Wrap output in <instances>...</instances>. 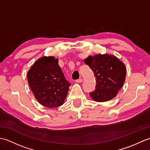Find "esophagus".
Masks as SVG:
<instances>
[{"label": "esophagus", "instance_id": "34e87169", "mask_svg": "<svg viewBox=\"0 0 150 150\" xmlns=\"http://www.w3.org/2000/svg\"><path fill=\"white\" fill-rule=\"evenodd\" d=\"M75 82H77V83H81V82H82V79H79L78 80H76Z\"/></svg>", "mask_w": 150, "mask_h": 150}]
</instances>
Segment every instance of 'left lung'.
<instances>
[{
	"mask_svg": "<svg viewBox=\"0 0 150 150\" xmlns=\"http://www.w3.org/2000/svg\"><path fill=\"white\" fill-rule=\"evenodd\" d=\"M84 62L90 66L96 78V88L90 93L92 99L103 103L115 97L125 81V64L115 56L100 53L88 56Z\"/></svg>",
	"mask_w": 150,
	"mask_h": 150,
	"instance_id": "obj_1",
	"label": "left lung"
}]
</instances>
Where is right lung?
<instances>
[{
    "label": "right lung",
    "instance_id": "1",
    "mask_svg": "<svg viewBox=\"0 0 150 150\" xmlns=\"http://www.w3.org/2000/svg\"><path fill=\"white\" fill-rule=\"evenodd\" d=\"M58 62L54 57L44 56L33 64L27 74L28 84L37 100L50 108L62 106L71 86Z\"/></svg>",
    "mask_w": 150,
    "mask_h": 150
}]
</instances>
